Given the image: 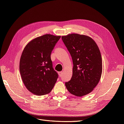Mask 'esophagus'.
<instances>
[{
    "instance_id": "1",
    "label": "esophagus",
    "mask_w": 124,
    "mask_h": 124,
    "mask_svg": "<svg viewBox=\"0 0 124 124\" xmlns=\"http://www.w3.org/2000/svg\"><path fill=\"white\" fill-rule=\"evenodd\" d=\"M63 73V72H62V71H61V72H58V74H59V76L60 77H62V74Z\"/></svg>"
}]
</instances>
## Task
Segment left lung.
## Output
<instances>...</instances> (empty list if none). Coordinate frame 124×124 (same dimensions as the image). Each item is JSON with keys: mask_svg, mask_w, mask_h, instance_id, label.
Returning <instances> with one entry per match:
<instances>
[{"mask_svg": "<svg viewBox=\"0 0 124 124\" xmlns=\"http://www.w3.org/2000/svg\"><path fill=\"white\" fill-rule=\"evenodd\" d=\"M73 62L72 76L65 83L71 94L83 96L92 92L100 80L102 58L99 47L87 36L71 33L62 37Z\"/></svg>", "mask_w": 124, "mask_h": 124, "instance_id": "1", "label": "left lung"}]
</instances>
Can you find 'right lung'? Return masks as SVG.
<instances>
[{"label":"right lung","instance_id":"1","mask_svg":"<svg viewBox=\"0 0 124 124\" xmlns=\"http://www.w3.org/2000/svg\"><path fill=\"white\" fill-rule=\"evenodd\" d=\"M61 37L44 35L30 41L24 48L20 71L26 88L33 94H47L57 81L58 74L53 68L51 54Z\"/></svg>","mask_w":124,"mask_h":124}]
</instances>
